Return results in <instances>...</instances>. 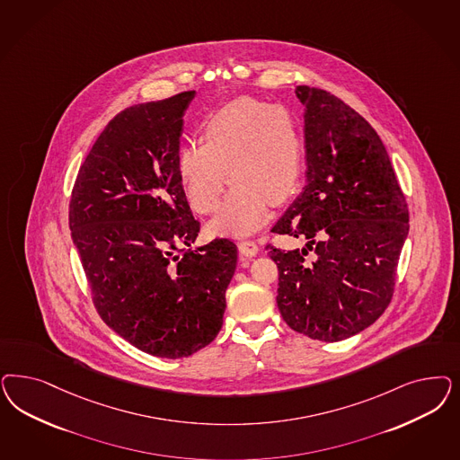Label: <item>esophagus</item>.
<instances>
[{
  "label": "esophagus",
  "instance_id": "obj_1",
  "mask_svg": "<svg viewBox=\"0 0 460 460\" xmlns=\"http://www.w3.org/2000/svg\"><path fill=\"white\" fill-rule=\"evenodd\" d=\"M238 251H240L242 255H245V257H253V255H257V252H259V245L253 240H242L238 243Z\"/></svg>",
  "mask_w": 460,
  "mask_h": 460
}]
</instances>
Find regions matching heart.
I'll list each match as a JSON object with an SVG mask.
<instances>
[{
	"label": "heart",
	"mask_w": 460,
	"mask_h": 460,
	"mask_svg": "<svg viewBox=\"0 0 460 460\" xmlns=\"http://www.w3.org/2000/svg\"><path fill=\"white\" fill-rule=\"evenodd\" d=\"M201 134L203 142L179 148L184 194L198 213H211L220 205L228 173L234 186L209 230L249 235L266 223L270 201L279 205L296 188L303 163L296 119L281 104L238 98L208 117Z\"/></svg>",
	"instance_id": "heart-1"
}]
</instances>
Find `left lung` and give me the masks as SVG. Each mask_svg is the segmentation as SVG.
I'll return each mask as SVG.
<instances>
[{"instance_id": "1", "label": "left lung", "mask_w": 460, "mask_h": 460, "mask_svg": "<svg viewBox=\"0 0 460 460\" xmlns=\"http://www.w3.org/2000/svg\"><path fill=\"white\" fill-rule=\"evenodd\" d=\"M296 96L305 106L306 186L270 232L308 242L301 251L267 245L279 269L276 299L297 333L341 341L387 308L410 217L369 121L323 89L297 86Z\"/></svg>"}]
</instances>
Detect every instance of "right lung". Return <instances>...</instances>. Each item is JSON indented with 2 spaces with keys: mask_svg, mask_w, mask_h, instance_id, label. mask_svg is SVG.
Here are the masks:
<instances>
[{
  "mask_svg": "<svg viewBox=\"0 0 460 460\" xmlns=\"http://www.w3.org/2000/svg\"><path fill=\"white\" fill-rule=\"evenodd\" d=\"M186 91L111 119L75 179L73 242L104 323L142 352L181 358L215 341L237 245L194 247L199 222L178 171Z\"/></svg>",
  "mask_w": 460,
  "mask_h": 460,
  "instance_id": "obj_1",
  "label": "right lung"
}]
</instances>
